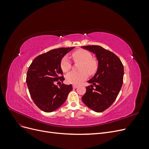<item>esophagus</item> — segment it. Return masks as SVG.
Listing matches in <instances>:
<instances>
[{"label":"esophagus","instance_id":"esophagus-1","mask_svg":"<svg viewBox=\"0 0 149 149\" xmlns=\"http://www.w3.org/2000/svg\"><path fill=\"white\" fill-rule=\"evenodd\" d=\"M73 88L74 89L77 88H78V86H77V85H73Z\"/></svg>","mask_w":149,"mask_h":149}]
</instances>
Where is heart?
<instances>
[{
	"mask_svg": "<svg viewBox=\"0 0 149 149\" xmlns=\"http://www.w3.org/2000/svg\"><path fill=\"white\" fill-rule=\"evenodd\" d=\"M72 57L75 62L81 63L79 72L72 71L66 75L67 83L73 84H79L88 78V74H93L97 69V61L92 58V55L85 49H78L72 53ZM61 70L64 73L68 72L71 68V63L67 56L62 58L60 63Z\"/></svg>",
	"mask_w": 149,
	"mask_h": 149,
	"instance_id": "heart-1",
	"label": "heart"
}]
</instances>
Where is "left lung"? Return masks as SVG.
Masks as SVG:
<instances>
[{
  "label": "left lung",
  "instance_id": "obj_1",
  "mask_svg": "<svg viewBox=\"0 0 149 149\" xmlns=\"http://www.w3.org/2000/svg\"><path fill=\"white\" fill-rule=\"evenodd\" d=\"M81 48L95 54L98 61L96 73L88 81L91 85L86 88L82 101L93 111L101 112L109 107L118 96L123 83L124 66L114 53L101 46Z\"/></svg>",
  "mask_w": 149,
  "mask_h": 149
}]
</instances>
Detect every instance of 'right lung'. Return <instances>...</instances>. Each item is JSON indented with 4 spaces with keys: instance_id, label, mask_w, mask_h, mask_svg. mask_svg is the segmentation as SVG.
<instances>
[{
    "instance_id": "add662e5",
    "label": "right lung",
    "mask_w": 149,
    "mask_h": 149,
    "mask_svg": "<svg viewBox=\"0 0 149 149\" xmlns=\"http://www.w3.org/2000/svg\"><path fill=\"white\" fill-rule=\"evenodd\" d=\"M74 47L52 49L36 57L30 65L26 82L30 96L42 111L51 112L66 100L72 85L61 83L65 80L60 67L62 58Z\"/></svg>"
}]
</instances>
